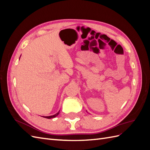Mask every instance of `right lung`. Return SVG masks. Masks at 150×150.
I'll use <instances>...</instances> for the list:
<instances>
[{"mask_svg":"<svg viewBox=\"0 0 150 150\" xmlns=\"http://www.w3.org/2000/svg\"><path fill=\"white\" fill-rule=\"evenodd\" d=\"M59 111L57 112L56 114H55L54 115H52V116H42L44 117H46V118H47V119H51V118H53V117H56L59 114Z\"/></svg>","mask_w":150,"mask_h":150,"instance_id":"obj_1","label":"right lung"}]
</instances>
